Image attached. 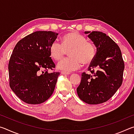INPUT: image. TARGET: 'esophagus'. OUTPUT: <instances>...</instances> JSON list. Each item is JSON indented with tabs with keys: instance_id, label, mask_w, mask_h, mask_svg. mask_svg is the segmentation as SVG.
<instances>
[{
	"instance_id": "obj_1",
	"label": "esophagus",
	"mask_w": 134,
	"mask_h": 134,
	"mask_svg": "<svg viewBox=\"0 0 134 134\" xmlns=\"http://www.w3.org/2000/svg\"><path fill=\"white\" fill-rule=\"evenodd\" d=\"M61 74H63V75H69V74H70V72H65V71H63L61 72Z\"/></svg>"
}]
</instances>
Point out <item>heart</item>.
<instances>
[{
  "mask_svg": "<svg viewBox=\"0 0 134 134\" xmlns=\"http://www.w3.org/2000/svg\"><path fill=\"white\" fill-rule=\"evenodd\" d=\"M69 57L65 58L57 64L59 70L65 72L75 71L81 67L82 62L89 64L94 58L96 48L92 42L86 41V38L77 32H72L63 36L62 43L54 41L49 47V54L55 61L62 59L66 50Z\"/></svg>",
  "mask_w": 134,
  "mask_h": 134,
  "instance_id": "obj_1",
  "label": "heart"
}]
</instances>
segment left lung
Masks as SVG:
<instances>
[{"label":"left lung","instance_id":"left-lung-1","mask_svg":"<svg viewBox=\"0 0 134 134\" xmlns=\"http://www.w3.org/2000/svg\"><path fill=\"white\" fill-rule=\"evenodd\" d=\"M95 46L96 53L87 74H81L77 93L81 100L90 105L108 101L121 87L123 80L124 62L119 47L106 34L85 31Z\"/></svg>","mask_w":134,"mask_h":134}]
</instances>
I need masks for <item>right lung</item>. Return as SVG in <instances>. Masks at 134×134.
Instances as JSON below:
<instances>
[{"label":"right lung","instance_id":"right-lung-1","mask_svg":"<svg viewBox=\"0 0 134 134\" xmlns=\"http://www.w3.org/2000/svg\"><path fill=\"white\" fill-rule=\"evenodd\" d=\"M58 35L52 31H36L15 45L8 65L9 86L24 102L42 103L53 93L60 72H48L55 67L49 47Z\"/></svg>","mask_w":134,"mask_h":134}]
</instances>
